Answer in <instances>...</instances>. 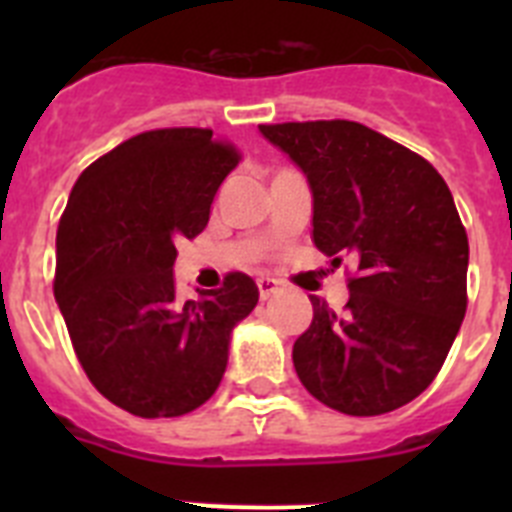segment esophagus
I'll list each match as a JSON object with an SVG mask.
<instances>
[{
  "label": "esophagus",
  "mask_w": 512,
  "mask_h": 512,
  "mask_svg": "<svg viewBox=\"0 0 512 512\" xmlns=\"http://www.w3.org/2000/svg\"><path fill=\"white\" fill-rule=\"evenodd\" d=\"M256 284H259V297H261V300H269V297L274 295V292H277V282H274V279H269V277L256 279Z\"/></svg>",
  "instance_id": "1"
}]
</instances>
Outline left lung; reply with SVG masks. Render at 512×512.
Returning <instances> with one entry per match:
<instances>
[{"label":"left lung","instance_id":"1","mask_svg":"<svg viewBox=\"0 0 512 512\" xmlns=\"http://www.w3.org/2000/svg\"><path fill=\"white\" fill-rule=\"evenodd\" d=\"M305 174L312 243L359 264L346 312L312 295L292 348L315 400L346 415L408 405L436 379L467 312L469 241L454 197L425 158L348 120L259 125Z\"/></svg>","mask_w":512,"mask_h":512}]
</instances>
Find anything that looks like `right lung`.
Listing matches in <instances>:
<instances>
[{"mask_svg":"<svg viewBox=\"0 0 512 512\" xmlns=\"http://www.w3.org/2000/svg\"><path fill=\"white\" fill-rule=\"evenodd\" d=\"M235 166V148L212 130L140 133L79 176L58 223L53 289L76 356L107 400L140 418L205 405L230 333L259 302L241 271L176 300V243L205 230Z\"/></svg>","mask_w":512,"mask_h":512,"instance_id":"right-lung-1","label":"right lung"}]
</instances>
